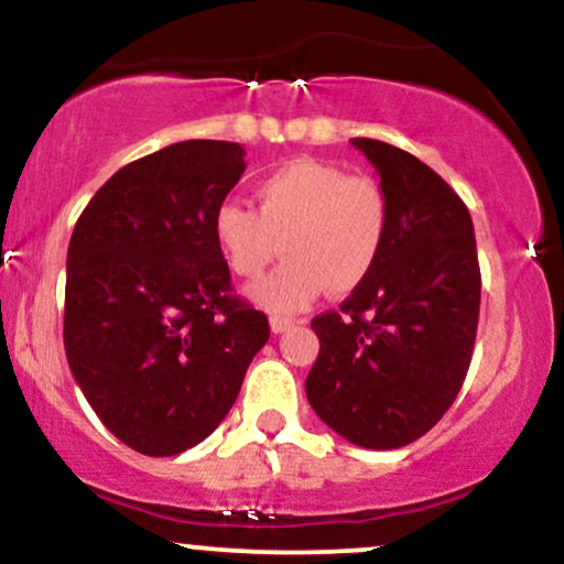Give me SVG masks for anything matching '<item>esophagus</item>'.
<instances>
[{
  "label": "esophagus",
  "mask_w": 564,
  "mask_h": 564,
  "mask_svg": "<svg viewBox=\"0 0 564 564\" xmlns=\"http://www.w3.org/2000/svg\"><path fill=\"white\" fill-rule=\"evenodd\" d=\"M291 326H294V321L291 318H281V315H273V318H270V328H273V334L289 332Z\"/></svg>",
  "instance_id": "34e87169"
}]
</instances>
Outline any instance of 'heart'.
<instances>
[{
    "label": "heart",
    "instance_id": "obj_1",
    "mask_svg": "<svg viewBox=\"0 0 564 564\" xmlns=\"http://www.w3.org/2000/svg\"><path fill=\"white\" fill-rule=\"evenodd\" d=\"M254 204L257 209L219 206L212 236L228 268L246 281L260 278L278 249L286 254L273 275L249 291L273 313H296L323 289L349 294L373 273L384 251L390 206L384 187L368 174L296 159L254 185Z\"/></svg>",
    "mask_w": 564,
    "mask_h": 564
}]
</instances>
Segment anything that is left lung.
<instances>
[{"mask_svg": "<svg viewBox=\"0 0 564 564\" xmlns=\"http://www.w3.org/2000/svg\"><path fill=\"white\" fill-rule=\"evenodd\" d=\"M349 142L377 166L390 230L373 273L310 323L321 352L304 390L336 435L390 451L426 435L467 379L480 262L467 204L435 170L390 142Z\"/></svg>", "mask_w": 564, "mask_h": 564, "instance_id": "1", "label": "left lung"}]
</instances>
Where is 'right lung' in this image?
<instances>
[{"label": "right lung", "instance_id": "add662e5", "mask_svg": "<svg viewBox=\"0 0 564 564\" xmlns=\"http://www.w3.org/2000/svg\"><path fill=\"white\" fill-rule=\"evenodd\" d=\"M238 142L185 140L121 166L76 219L63 341L100 422L145 456L209 437L270 339L232 294L212 217L246 170Z\"/></svg>", "mask_w": 564, "mask_h": 564}]
</instances>
